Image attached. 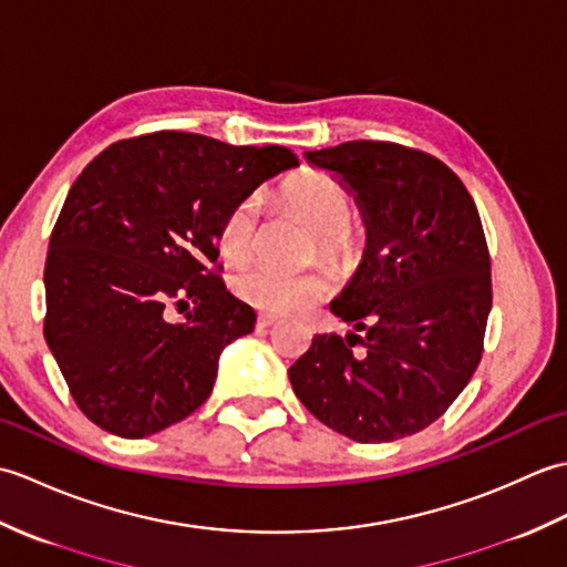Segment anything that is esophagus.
Instances as JSON below:
<instances>
[{
    "label": "esophagus",
    "instance_id": "1",
    "mask_svg": "<svg viewBox=\"0 0 567 567\" xmlns=\"http://www.w3.org/2000/svg\"><path fill=\"white\" fill-rule=\"evenodd\" d=\"M277 321H280V319H277L275 315H258L256 327H258V331H262V329H270V327H275Z\"/></svg>",
    "mask_w": 567,
    "mask_h": 567
}]
</instances>
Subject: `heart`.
<instances>
[{
    "instance_id": "heart-1",
    "label": "heart",
    "mask_w": 567,
    "mask_h": 567,
    "mask_svg": "<svg viewBox=\"0 0 567 567\" xmlns=\"http://www.w3.org/2000/svg\"><path fill=\"white\" fill-rule=\"evenodd\" d=\"M275 202L315 228L323 260L348 268L360 258L365 236L360 226L351 221L353 195L339 177L323 171H302L277 187ZM256 244L258 204L246 197L226 212L216 234V246L226 262L244 265L256 252ZM234 290L244 302L258 309L275 311V315H297L327 299L333 290V280L327 268L292 275L258 265L236 275Z\"/></svg>"
}]
</instances>
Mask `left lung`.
I'll use <instances>...</instances> for the list:
<instances>
[{
  "mask_svg": "<svg viewBox=\"0 0 567 567\" xmlns=\"http://www.w3.org/2000/svg\"><path fill=\"white\" fill-rule=\"evenodd\" d=\"M307 161L351 187L368 246L331 302L353 333H317L290 368L292 390L358 443L412 436L453 404L483 358L492 309L483 221L461 177L424 151L348 141Z\"/></svg>",
  "mask_w": 567,
  "mask_h": 567,
  "instance_id": "1",
  "label": "left lung"
}]
</instances>
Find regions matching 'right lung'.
Listing matches in <instances>:
<instances>
[{
  "instance_id": "add662e5",
  "label": "right lung",
  "mask_w": 567,
  "mask_h": 567,
  "mask_svg": "<svg viewBox=\"0 0 567 567\" xmlns=\"http://www.w3.org/2000/svg\"><path fill=\"white\" fill-rule=\"evenodd\" d=\"M299 165L282 146L185 131L124 138L72 183L43 270V336L92 424L143 439L212 394L256 311L226 290L216 234L236 202ZM187 306L186 321L169 309Z\"/></svg>"
}]
</instances>
